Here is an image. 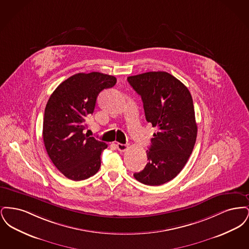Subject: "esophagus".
<instances>
[{
    "instance_id": "34e87169",
    "label": "esophagus",
    "mask_w": 249,
    "mask_h": 249,
    "mask_svg": "<svg viewBox=\"0 0 249 249\" xmlns=\"http://www.w3.org/2000/svg\"><path fill=\"white\" fill-rule=\"evenodd\" d=\"M117 148L119 149L120 152H124V151H126L128 149V145L124 144V143H119V142H118L117 143Z\"/></svg>"
}]
</instances>
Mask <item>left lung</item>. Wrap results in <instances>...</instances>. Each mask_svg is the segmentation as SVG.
<instances>
[{"label":"left lung","instance_id":"8db88e82","mask_svg":"<svg viewBox=\"0 0 249 249\" xmlns=\"http://www.w3.org/2000/svg\"><path fill=\"white\" fill-rule=\"evenodd\" d=\"M141 96L145 119L158 129L153 134L148 162L133 175L147 186L174 179L186 165L197 137L193 101L188 88L166 71H148L128 77Z\"/></svg>","mask_w":249,"mask_h":249}]
</instances>
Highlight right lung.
Listing matches in <instances>:
<instances>
[{
	"mask_svg": "<svg viewBox=\"0 0 249 249\" xmlns=\"http://www.w3.org/2000/svg\"><path fill=\"white\" fill-rule=\"evenodd\" d=\"M116 83L113 75L79 72L59 84L50 96L43 139L51 161L64 177L80 181L99 171L101 154L107 144L84 133L85 121L93 113L99 93Z\"/></svg>",
	"mask_w": 249,
	"mask_h": 249,
	"instance_id": "right-lung-1",
	"label": "right lung"
}]
</instances>
